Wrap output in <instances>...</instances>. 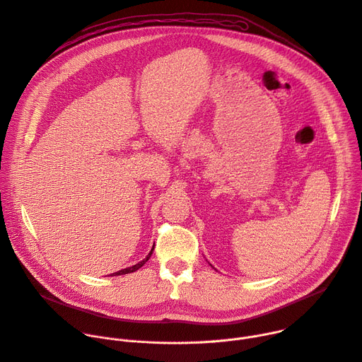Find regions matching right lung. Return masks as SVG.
Wrapping results in <instances>:
<instances>
[{"mask_svg":"<svg viewBox=\"0 0 362 362\" xmlns=\"http://www.w3.org/2000/svg\"><path fill=\"white\" fill-rule=\"evenodd\" d=\"M153 250H154V245H153V248H151V251L148 252V255L143 259V261H140V262H137V264H134V266H131V267H127V269H124V270H119V272H117V273H112L111 276H121V274H128V273H134V272H137L140 267H143L146 262L148 261V258L151 257V254H153Z\"/></svg>","mask_w":362,"mask_h":362,"instance_id":"1","label":"right lung"}]
</instances>
